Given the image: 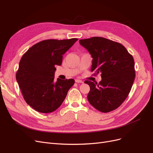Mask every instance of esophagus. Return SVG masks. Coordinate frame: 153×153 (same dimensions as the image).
<instances>
[{
	"instance_id": "esophagus-1",
	"label": "esophagus",
	"mask_w": 153,
	"mask_h": 153,
	"mask_svg": "<svg viewBox=\"0 0 153 153\" xmlns=\"http://www.w3.org/2000/svg\"><path fill=\"white\" fill-rule=\"evenodd\" d=\"M75 82H76V83H80V84H82L83 81L81 80H80V79H76V80H75Z\"/></svg>"
}]
</instances>
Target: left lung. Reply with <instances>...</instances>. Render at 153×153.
Segmentation results:
<instances>
[{"label":"left lung","instance_id":"left-lung-1","mask_svg":"<svg viewBox=\"0 0 153 153\" xmlns=\"http://www.w3.org/2000/svg\"><path fill=\"white\" fill-rule=\"evenodd\" d=\"M92 57L91 71L101 73L99 84L86 80L90 86L87 100L101 112L117 108L128 97L135 77V62L123 45L102 37L80 39Z\"/></svg>","mask_w":153,"mask_h":153}]
</instances>
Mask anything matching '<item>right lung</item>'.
Here are the masks:
<instances>
[{"label": "right lung", "instance_id": "right-lung-1", "mask_svg": "<svg viewBox=\"0 0 153 153\" xmlns=\"http://www.w3.org/2000/svg\"><path fill=\"white\" fill-rule=\"evenodd\" d=\"M78 40L47 39L35 44L23 55L16 74L26 103L41 113L57 110L66 98L73 79L54 80L55 66H61L62 55Z\"/></svg>", "mask_w": 153, "mask_h": 153}]
</instances>
